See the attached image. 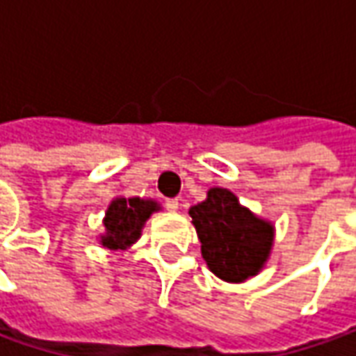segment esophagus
<instances>
[{"instance_id":"34e87169","label":"esophagus","mask_w":356,"mask_h":356,"mask_svg":"<svg viewBox=\"0 0 356 356\" xmlns=\"http://www.w3.org/2000/svg\"><path fill=\"white\" fill-rule=\"evenodd\" d=\"M164 206H166V210H170V212H176L178 210V198H168L166 202H164Z\"/></svg>"}]
</instances>
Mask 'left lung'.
<instances>
[{
  "label": "left lung",
  "instance_id": "1",
  "mask_svg": "<svg viewBox=\"0 0 356 356\" xmlns=\"http://www.w3.org/2000/svg\"><path fill=\"white\" fill-rule=\"evenodd\" d=\"M202 255L218 277L248 280L266 264L273 226L255 218L238 198L224 188H212L208 198L190 208Z\"/></svg>",
  "mask_w": 356,
  "mask_h": 356
}]
</instances>
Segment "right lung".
Returning a JSON list of instances; mask_svg holds the SVG:
<instances>
[{
  "label": "right lung",
  "mask_w": 356,
  "mask_h": 356,
  "mask_svg": "<svg viewBox=\"0 0 356 356\" xmlns=\"http://www.w3.org/2000/svg\"><path fill=\"white\" fill-rule=\"evenodd\" d=\"M156 210V202L140 198H117L106 210L103 245L111 250H124L140 238V229L148 216Z\"/></svg>",
  "instance_id": "obj_1"
}]
</instances>
